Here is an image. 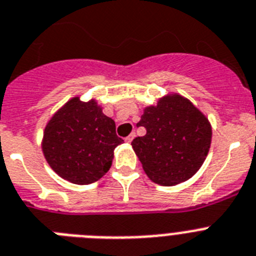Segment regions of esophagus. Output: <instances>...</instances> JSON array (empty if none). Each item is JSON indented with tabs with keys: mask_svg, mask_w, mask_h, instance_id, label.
<instances>
[{
	"mask_svg": "<svg viewBox=\"0 0 256 256\" xmlns=\"http://www.w3.org/2000/svg\"><path fill=\"white\" fill-rule=\"evenodd\" d=\"M134 136H136V134H134V133H130V136H128V137H126V142H128V144H130V142H132V140L134 138Z\"/></svg>",
	"mask_w": 256,
	"mask_h": 256,
	"instance_id": "34e87169",
	"label": "esophagus"
}]
</instances>
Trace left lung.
<instances>
[{
  "label": "left lung",
  "instance_id": "1",
  "mask_svg": "<svg viewBox=\"0 0 256 256\" xmlns=\"http://www.w3.org/2000/svg\"><path fill=\"white\" fill-rule=\"evenodd\" d=\"M137 126H145L146 134L133 140L132 148L155 184L174 186L189 180L208 154L212 137L208 119L178 93L145 107Z\"/></svg>",
  "mask_w": 256,
  "mask_h": 256
}]
</instances>
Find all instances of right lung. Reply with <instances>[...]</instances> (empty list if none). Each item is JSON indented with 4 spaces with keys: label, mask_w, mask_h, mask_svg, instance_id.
I'll list each match as a JSON object with an SVG mask.
<instances>
[{
    "label": "right lung",
    "mask_w": 256,
    "mask_h": 256,
    "mask_svg": "<svg viewBox=\"0 0 256 256\" xmlns=\"http://www.w3.org/2000/svg\"><path fill=\"white\" fill-rule=\"evenodd\" d=\"M120 144L115 122L102 112L97 101L74 97L48 122L41 146L56 174L72 184L88 185L110 170Z\"/></svg>",
    "instance_id": "obj_1"
}]
</instances>
